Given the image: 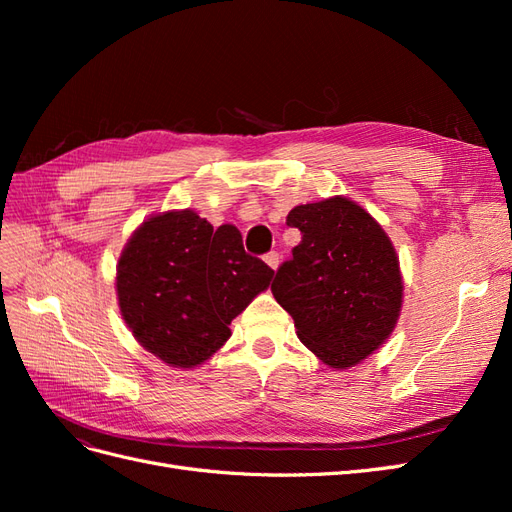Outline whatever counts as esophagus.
Instances as JSON below:
<instances>
[{"instance_id": "esophagus-1", "label": "esophagus", "mask_w": 512, "mask_h": 512, "mask_svg": "<svg viewBox=\"0 0 512 512\" xmlns=\"http://www.w3.org/2000/svg\"><path fill=\"white\" fill-rule=\"evenodd\" d=\"M265 262L275 271L277 267H280V254H277V252H269V254L265 256Z\"/></svg>"}]
</instances>
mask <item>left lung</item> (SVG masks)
<instances>
[{"instance_id": "obj_1", "label": "left lung", "mask_w": 512, "mask_h": 512, "mask_svg": "<svg viewBox=\"0 0 512 512\" xmlns=\"http://www.w3.org/2000/svg\"><path fill=\"white\" fill-rule=\"evenodd\" d=\"M286 224L301 230V243L275 273V301L322 363L359 365L399 318L404 282L391 239L344 196L294 207Z\"/></svg>"}]
</instances>
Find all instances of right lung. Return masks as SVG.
<instances>
[{
	"label": "right lung",
	"instance_id": "obj_1",
	"mask_svg": "<svg viewBox=\"0 0 512 512\" xmlns=\"http://www.w3.org/2000/svg\"><path fill=\"white\" fill-rule=\"evenodd\" d=\"M273 269L245 254L237 226L218 230L192 209L151 215L117 265V299L136 342L190 369L230 337L228 324L267 290Z\"/></svg>",
	"mask_w": 512,
	"mask_h": 512
}]
</instances>
